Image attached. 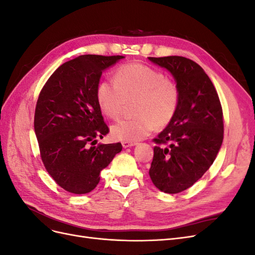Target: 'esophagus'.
<instances>
[{
    "label": "esophagus",
    "instance_id": "1",
    "mask_svg": "<svg viewBox=\"0 0 255 255\" xmlns=\"http://www.w3.org/2000/svg\"><path fill=\"white\" fill-rule=\"evenodd\" d=\"M137 143L136 142H128V141H123L122 142V146L125 149H127V148H130V146H134V145H136Z\"/></svg>",
    "mask_w": 255,
    "mask_h": 255
}]
</instances>
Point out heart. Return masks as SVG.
Segmentation results:
<instances>
[{"label":"heart","mask_w":255,"mask_h":255,"mask_svg":"<svg viewBox=\"0 0 255 255\" xmlns=\"http://www.w3.org/2000/svg\"><path fill=\"white\" fill-rule=\"evenodd\" d=\"M116 81L103 80L97 86V100L107 117L116 119L128 103L136 102L133 119H122L112 127L114 138L136 142L148 136L155 126L171 122L180 102V92L165 75L148 66L128 64L116 70Z\"/></svg>","instance_id":"heart-1"}]
</instances>
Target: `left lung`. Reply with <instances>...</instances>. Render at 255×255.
Masks as SVG:
<instances>
[{"instance_id": "left-lung-1", "label": "left lung", "mask_w": 255, "mask_h": 255, "mask_svg": "<svg viewBox=\"0 0 255 255\" xmlns=\"http://www.w3.org/2000/svg\"><path fill=\"white\" fill-rule=\"evenodd\" d=\"M171 73L180 102L171 122L154 139L149 170L153 184L166 194L192 186L210 169L223 140L222 109L203 69L182 56L148 57Z\"/></svg>"}]
</instances>
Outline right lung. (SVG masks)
I'll use <instances>...</instances> for the list:
<instances>
[{"label":"right lung","mask_w":255,"mask_h":255,"mask_svg":"<svg viewBox=\"0 0 255 255\" xmlns=\"http://www.w3.org/2000/svg\"><path fill=\"white\" fill-rule=\"evenodd\" d=\"M125 56L81 55L58 67L38 98L34 128L42 163L61 188L83 195L122 144L99 143L109 133L97 100L102 72Z\"/></svg>","instance_id":"add662e5"}]
</instances>
